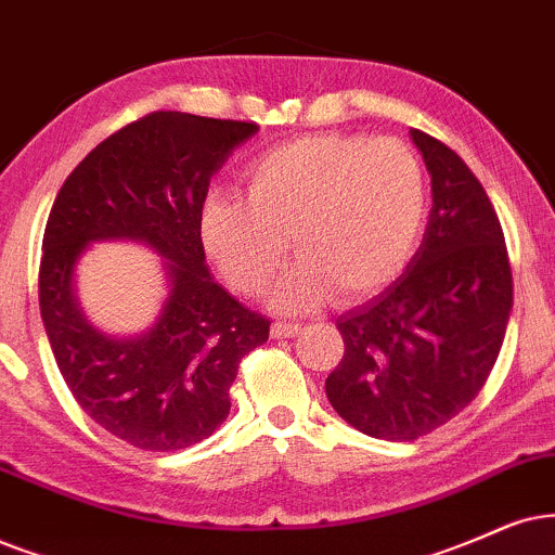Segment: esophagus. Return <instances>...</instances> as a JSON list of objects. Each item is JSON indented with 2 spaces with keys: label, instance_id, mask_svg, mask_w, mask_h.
Returning a JSON list of instances; mask_svg holds the SVG:
<instances>
[{
  "label": "esophagus",
  "instance_id": "obj_1",
  "mask_svg": "<svg viewBox=\"0 0 555 555\" xmlns=\"http://www.w3.org/2000/svg\"><path fill=\"white\" fill-rule=\"evenodd\" d=\"M299 330H301V325H297V322H273V325H271V338L273 340L292 338V335H297Z\"/></svg>",
  "mask_w": 555,
  "mask_h": 555
}]
</instances>
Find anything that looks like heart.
<instances>
[{
    "label": "heart",
    "mask_w": 555,
    "mask_h": 555,
    "mask_svg": "<svg viewBox=\"0 0 555 555\" xmlns=\"http://www.w3.org/2000/svg\"><path fill=\"white\" fill-rule=\"evenodd\" d=\"M427 215L420 158L391 138H299L245 168V196L212 192L199 241L225 282L266 289L289 254L299 261L271 294L279 310H310L340 294L382 292L415 256Z\"/></svg>",
    "instance_id": "obj_1"
}]
</instances>
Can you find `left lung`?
<instances>
[{
	"mask_svg": "<svg viewBox=\"0 0 555 555\" xmlns=\"http://www.w3.org/2000/svg\"><path fill=\"white\" fill-rule=\"evenodd\" d=\"M430 173L433 207L402 276L340 314L346 353L325 382L333 410L378 440H415L479 395L512 312L500 217L472 168L410 130Z\"/></svg>",
	"mask_w": 555,
	"mask_h": 555,
	"instance_id": "obj_1",
	"label": "left lung"
}]
</instances>
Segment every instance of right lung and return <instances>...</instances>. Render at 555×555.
<instances>
[{
	"mask_svg": "<svg viewBox=\"0 0 555 555\" xmlns=\"http://www.w3.org/2000/svg\"><path fill=\"white\" fill-rule=\"evenodd\" d=\"M254 122L153 112L102 140L61 186L43 235L40 318L81 410L143 448L179 451L212 435L230 412V384L271 322L215 282L199 241L209 179ZM94 242H140L165 258L167 297L152 325L115 336L75 297V269Z\"/></svg>",
	"mask_w": 555,
	"mask_h": 555,
	"instance_id": "add662e5",
	"label": "right lung"
}]
</instances>
